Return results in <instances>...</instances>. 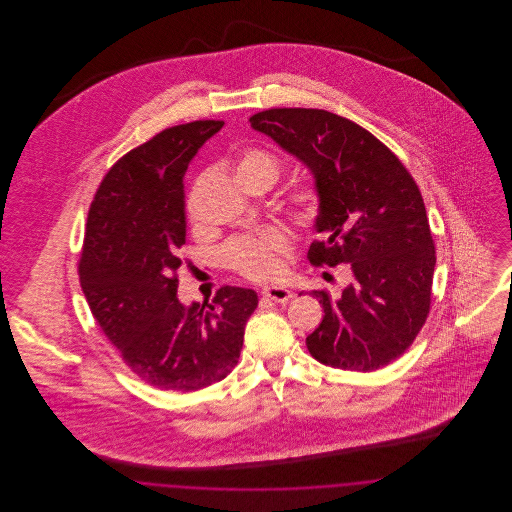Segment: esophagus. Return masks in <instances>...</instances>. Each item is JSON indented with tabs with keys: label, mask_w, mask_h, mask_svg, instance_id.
<instances>
[{
	"label": "esophagus",
	"mask_w": 512,
	"mask_h": 512,
	"mask_svg": "<svg viewBox=\"0 0 512 512\" xmlns=\"http://www.w3.org/2000/svg\"><path fill=\"white\" fill-rule=\"evenodd\" d=\"M261 293H263L265 299H270L274 303H286V301H290L293 297L292 290H288L286 286H280V284L267 286V288H263Z\"/></svg>",
	"instance_id": "esophagus-1"
}]
</instances>
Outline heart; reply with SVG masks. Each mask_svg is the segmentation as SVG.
Listing matches in <instances>:
<instances>
[{"label": "heart", "instance_id": "b5f03b06", "mask_svg": "<svg viewBox=\"0 0 512 512\" xmlns=\"http://www.w3.org/2000/svg\"><path fill=\"white\" fill-rule=\"evenodd\" d=\"M240 180L270 178L276 182L280 174V161L265 149H247L238 161ZM320 194L313 186H301L288 197V209L299 226H311L320 215ZM192 211V207H190ZM290 251V236L278 226H267L251 234L232 238L220 249L222 263L245 278L268 280L282 272V259Z\"/></svg>", "mask_w": 512, "mask_h": 512}]
</instances>
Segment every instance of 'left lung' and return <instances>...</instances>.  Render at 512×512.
Wrapping results in <instances>:
<instances>
[{"label": "left lung", "instance_id": "8db88e82", "mask_svg": "<svg viewBox=\"0 0 512 512\" xmlns=\"http://www.w3.org/2000/svg\"><path fill=\"white\" fill-rule=\"evenodd\" d=\"M251 126L297 157L320 194L309 261L349 265L338 297L311 292L324 317L307 336L318 363L372 372L401 357L430 313L436 245L413 176L363 126L322 109L284 107L253 115Z\"/></svg>", "mask_w": 512, "mask_h": 512}]
</instances>
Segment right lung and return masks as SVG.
I'll return each instance as SVG.
<instances>
[{
    "label": "right lung",
    "instance_id": "1",
    "mask_svg": "<svg viewBox=\"0 0 512 512\" xmlns=\"http://www.w3.org/2000/svg\"><path fill=\"white\" fill-rule=\"evenodd\" d=\"M222 121L178 124L121 157L88 211L80 286L126 366L159 390L195 391L238 365L257 293L224 286L211 303L182 305L184 174Z\"/></svg>",
    "mask_w": 512,
    "mask_h": 512
}]
</instances>
